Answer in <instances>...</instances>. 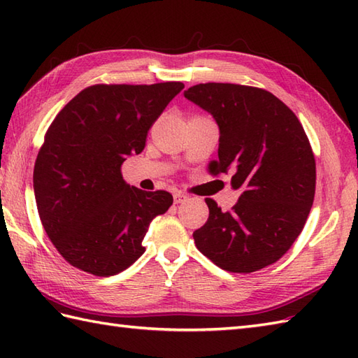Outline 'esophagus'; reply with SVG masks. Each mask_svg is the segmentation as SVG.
I'll return each instance as SVG.
<instances>
[{
	"label": "esophagus",
	"mask_w": 358,
	"mask_h": 358,
	"mask_svg": "<svg viewBox=\"0 0 358 358\" xmlns=\"http://www.w3.org/2000/svg\"><path fill=\"white\" fill-rule=\"evenodd\" d=\"M187 199H189V196H187L186 194H183V192H175V194H173V203H175V204L185 203Z\"/></svg>",
	"instance_id": "34e87169"
}]
</instances>
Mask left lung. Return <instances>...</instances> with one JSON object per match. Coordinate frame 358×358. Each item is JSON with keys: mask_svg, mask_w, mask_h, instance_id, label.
Listing matches in <instances>:
<instances>
[{"mask_svg": "<svg viewBox=\"0 0 358 358\" xmlns=\"http://www.w3.org/2000/svg\"><path fill=\"white\" fill-rule=\"evenodd\" d=\"M185 96L214 117L218 162L241 195L231 212L206 199L209 218L195 246L218 268L254 272L275 263L305 227L315 194V158L299 118L268 90L206 83Z\"/></svg>", "mask_w": 358, "mask_h": 358, "instance_id": "1", "label": "left lung"}]
</instances>
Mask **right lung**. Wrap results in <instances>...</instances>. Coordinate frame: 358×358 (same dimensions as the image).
<instances>
[{"label":"right lung","instance_id":"1","mask_svg":"<svg viewBox=\"0 0 358 358\" xmlns=\"http://www.w3.org/2000/svg\"><path fill=\"white\" fill-rule=\"evenodd\" d=\"M183 83L96 85L73 96L52 121L34 169L38 214L48 237L75 268L98 277L127 269L166 191L127 185L121 164L146 146L150 126Z\"/></svg>","mask_w":358,"mask_h":358}]
</instances>
